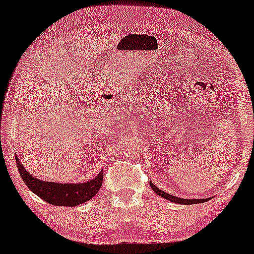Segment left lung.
I'll list each match as a JSON object with an SVG mask.
<instances>
[{
	"label": "left lung",
	"instance_id": "obj_1",
	"mask_svg": "<svg viewBox=\"0 0 254 254\" xmlns=\"http://www.w3.org/2000/svg\"><path fill=\"white\" fill-rule=\"evenodd\" d=\"M150 187L152 188V190L155 191V193L160 195L161 197H164L166 200H169V201H173V202L175 203H181V204H193V203H201V202H206V201H208V198H190V200H188V198H181V197H176L174 196V195H170V194H167L166 191L161 190L160 188H157L156 186L154 185V183L150 182Z\"/></svg>",
	"mask_w": 254,
	"mask_h": 254
}]
</instances>
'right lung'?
<instances>
[{"instance_id":"right-lung-1","label":"right lung","mask_w":254,"mask_h":254,"mask_svg":"<svg viewBox=\"0 0 254 254\" xmlns=\"http://www.w3.org/2000/svg\"><path fill=\"white\" fill-rule=\"evenodd\" d=\"M17 169L23 182L33 193L54 206L74 207L91 200L103 185V170L88 182L82 183H56L46 182L35 179L24 169L22 163L16 157Z\"/></svg>"}]
</instances>
